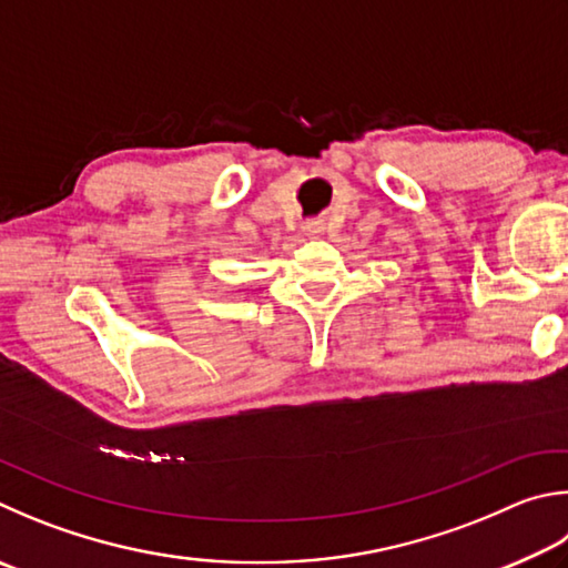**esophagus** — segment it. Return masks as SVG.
<instances>
[{
	"instance_id": "1",
	"label": "esophagus",
	"mask_w": 568,
	"mask_h": 568,
	"mask_svg": "<svg viewBox=\"0 0 568 568\" xmlns=\"http://www.w3.org/2000/svg\"><path fill=\"white\" fill-rule=\"evenodd\" d=\"M303 231H305L307 235H317L320 231H323V225H320L317 221H315V223H305V225H303Z\"/></svg>"
}]
</instances>
